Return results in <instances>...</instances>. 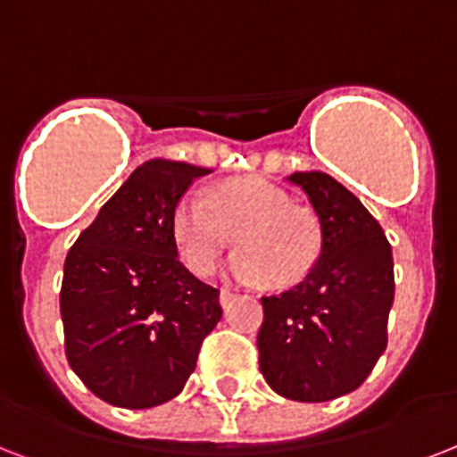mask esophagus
Masks as SVG:
<instances>
[{
    "instance_id": "obj_1",
    "label": "esophagus",
    "mask_w": 457,
    "mask_h": 457,
    "mask_svg": "<svg viewBox=\"0 0 457 457\" xmlns=\"http://www.w3.org/2000/svg\"><path fill=\"white\" fill-rule=\"evenodd\" d=\"M233 298H236V293H231V291H221L219 293V303H221V307H228L233 303Z\"/></svg>"
}]
</instances>
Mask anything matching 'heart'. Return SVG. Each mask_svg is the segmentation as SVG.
Returning a JSON list of instances; mask_svg holds the SVG:
<instances>
[{"mask_svg":"<svg viewBox=\"0 0 457 457\" xmlns=\"http://www.w3.org/2000/svg\"><path fill=\"white\" fill-rule=\"evenodd\" d=\"M180 257L197 274H210L231 247L228 274L291 288L312 271L321 254V221L310 207L291 204L288 193L262 179H231L203 193H188L173 212Z\"/></svg>","mask_w":457,"mask_h":457,"instance_id":"1","label":"heart"}]
</instances>
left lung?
Returning a JSON list of instances; mask_svg holds the SVG:
<instances>
[{
  "instance_id": "left-lung-1",
  "label": "left lung",
  "mask_w": 457,
  "mask_h": 457,
  "mask_svg": "<svg viewBox=\"0 0 457 457\" xmlns=\"http://www.w3.org/2000/svg\"><path fill=\"white\" fill-rule=\"evenodd\" d=\"M321 221V254L291 291L262 298L260 370L278 395L334 401L355 391L386 350L394 254L379 221L321 171L288 176Z\"/></svg>"
}]
</instances>
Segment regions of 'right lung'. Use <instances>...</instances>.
Masks as SVG:
<instances>
[{
    "mask_svg": "<svg viewBox=\"0 0 457 457\" xmlns=\"http://www.w3.org/2000/svg\"><path fill=\"white\" fill-rule=\"evenodd\" d=\"M207 173L186 162H145L66 254V360L109 405L143 410L176 398L221 320L219 291L180 264L171 228L183 193Z\"/></svg>",
    "mask_w": 457,
    "mask_h": 457,
    "instance_id": "obj_1",
    "label": "right lung"
}]
</instances>
